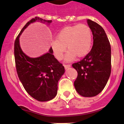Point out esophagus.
<instances>
[{"label": "esophagus", "mask_w": 124, "mask_h": 124, "mask_svg": "<svg viewBox=\"0 0 124 124\" xmlns=\"http://www.w3.org/2000/svg\"><path fill=\"white\" fill-rule=\"evenodd\" d=\"M64 68L66 70H67L68 68H69L71 67V64H64Z\"/></svg>", "instance_id": "esophagus-1"}]
</instances>
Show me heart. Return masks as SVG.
<instances>
[{"instance_id":"obj_1","label":"heart","mask_w":124,"mask_h":124,"mask_svg":"<svg viewBox=\"0 0 124 124\" xmlns=\"http://www.w3.org/2000/svg\"><path fill=\"white\" fill-rule=\"evenodd\" d=\"M56 39L51 43L55 58L62 60L67 46L69 51L66 60L71 61L76 56L81 58L87 54L92 46V32L86 24H78L61 29L57 34Z\"/></svg>"}]
</instances>
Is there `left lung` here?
I'll list each match as a JSON object with an SVG mask.
<instances>
[{"label":"left lung","instance_id":"obj_1","mask_svg":"<svg viewBox=\"0 0 124 124\" xmlns=\"http://www.w3.org/2000/svg\"><path fill=\"white\" fill-rule=\"evenodd\" d=\"M87 23L92 30L93 44L89 53L72 66L78 72L74 82L77 92L85 97H95L103 90L111 73V47L101 26L92 20Z\"/></svg>","mask_w":124,"mask_h":124}]
</instances>
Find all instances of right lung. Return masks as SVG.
<instances>
[{"instance_id": "add662e5", "label": "right lung", "mask_w": 124, "mask_h": 124, "mask_svg": "<svg viewBox=\"0 0 124 124\" xmlns=\"http://www.w3.org/2000/svg\"><path fill=\"white\" fill-rule=\"evenodd\" d=\"M36 21L50 24L36 17L27 22L16 39L14 57L17 73L24 89L32 98L39 101H46L56 97L58 82L64 73V68L54 58L51 47L49 52L38 58H30L23 53L19 44V37L31 23Z\"/></svg>"}]
</instances>
